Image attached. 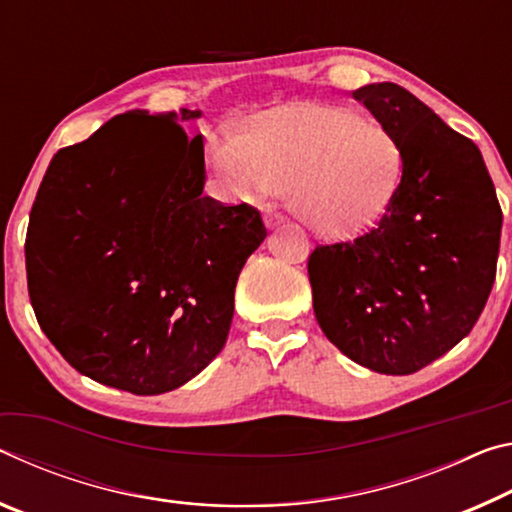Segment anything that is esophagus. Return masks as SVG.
<instances>
[{
    "mask_svg": "<svg viewBox=\"0 0 512 512\" xmlns=\"http://www.w3.org/2000/svg\"><path fill=\"white\" fill-rule=\"evenodd\" d=\"M283 222H286V217H283L281 213H267V215H265V224L270 226V229H272V226L283 224Z\"/></svg>",
    "mask_w": 512,
    "mask_h": 512,
    "instance_id": "esophagus-1",
    "label": "esophagus"
}]
</instances>
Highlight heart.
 I'll use <instances>...</instances> for the list:
<instances>
[{"label": "heart", "mask_w": 512, "mask_h": 512, "mask_svg": "<svg viewBox=\"0 0 512 512\" xmlns=\"http://www.w3.org/2000/svg\"><path fill=\"white\" fill-rule=\"evenodd\" d=\"M217 177L233 197L286 192L290 211L324 238L370 231L390 211L404 179V152L388 127L347 108L283 106L254 115L242 136L208 145Z\"/></svg>", "instance_id": "heart-1"}]
</instances>
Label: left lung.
Wrapping results in <instances>:
<instances>
[{
	"mask_svg": "<svg viewBox=\"0 0 512 512\" xmlns=\"http://www.w3.org/2000/svg\"><path fill=\"white\" fill-rule=\"evenodd\" d=\"M404 152L381 222L308 258L313 308L342 354L379 374H413L456 347L490 297L501 206L479 147L397 83L354 90Z\"/></svg>",
	"mask_w": 512,
	"mask_h": 512,
	"instance_id": "1",
	"label": "left lung"
}]
</instances>
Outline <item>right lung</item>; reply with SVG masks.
<instances>
[{"mask_svg": "<svg viewBox=\"0 0 512 512\" xmlns=\"http://www.w3.org/2000/svg\"><path fill=\"white\" fill-rule=\"evenodd\" d=\"M199 111L108 120L58 149L31 206L24 258L40 329L74 370L161 395L220 354L233 292L267 236L254 206L201 195Z\"/></svg>", "mask_w": 512, "mask_h": 512, "instance_id": "add662e5", "label": "right lung"}]
</instances>
